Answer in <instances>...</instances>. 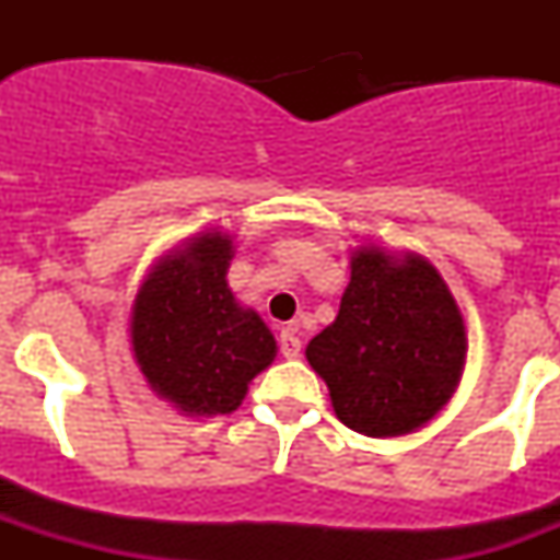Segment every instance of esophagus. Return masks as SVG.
<instances>
[{
    "label": "esophagus",
    "mask_w": 560,
    "mask_h": 560,
    "mask_svg": "<svg viewBox=\"0 0 560 560\" xmlns=\"http://www.w3.org/2000/svg\"><path fill=\"white\" fill-rule=\"evenodd\" d=\"M300 350H303V341H300V334H296L294 325L280 330V353H283L285 359H296Z\"/></svg>",
    "instance_id": "1"
}]
</instances>
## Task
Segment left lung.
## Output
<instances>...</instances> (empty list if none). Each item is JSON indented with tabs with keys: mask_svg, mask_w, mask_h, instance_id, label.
Segmentation results:
<instances>
[{
	"mask_svg": "<svg viewBox=\"0 0 560 560\" xmlns=\"http://www.w3.org/2000/svg\"><path fill=\"white\" fill-rule=\"evenodd\" d=\"M465 350L463 316L432 264L359 249L336 323L308 341L305 355L345 427L398 438L446 407Z\"/></svg>",
	"mask_w": 560,
	"mask_h": 560,
	"instance_id": "1",
	"label": "left lung"
}]
</instances>
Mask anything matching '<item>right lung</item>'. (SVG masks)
<instances>
[{"instance_id": "right-lung-1", "label": "right lung", "mask_w": 560, "mask_h": 560, "mask_svg": "<svg viewBox=\"0 0 560 560\" xmlns=\"http://www.w3.org/2000/svg\"><path fill=\"white\" fill-rule=\"evenodd\" d=\"M232 241L192 237L148 275L131 314L137 364L162 398L182 412L226 415L249 381L271 364L277 341L255 311L235 303L226 269Z\"/></svg>"}]
</instances>
